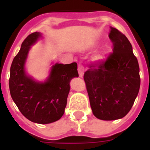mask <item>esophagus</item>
Returning <instances> with one entry per match:
<instances>
[{
	"label": "esophagus",
	"mask_w": 150,
	"mask_h": 150,
	"mask_svg": "<svg viewBox=\"0 0 150 150\" xmlns=\"http://www.w3.org/2000/svg\"><path fill=\"white\" fill-rule=\"evenodd\" d=\"M78 73H79V76L80 77H83V74H84V67L81 64H79V65H78Z\"/></svg>",
	"instance_id": "obj_1"
}]
</instances>
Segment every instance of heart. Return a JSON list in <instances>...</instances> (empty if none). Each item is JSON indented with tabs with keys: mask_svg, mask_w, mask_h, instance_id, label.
Listing matches in <instances>:
<instances>
[{
	"mask_svg": "<svg viewBox=\"0 0 150 150\" xmlns=\"http://www.w3.org/2000/svg\"><path fill=\"white\" fill-rule=\"evenodd\" d=\"M101 59H102V58H101V56H100V55H95V57H94V61H95V62H99V61H100Z\"/></svg>",
	"mask_w": 150,
	"mask_h": 150,
	"instance_id": "b5f03b06",
	"label": "heart"
}]
</instances>
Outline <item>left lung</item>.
Here are the masks:
<instances>
[{
    "label": "left lung",
    "instance_id": "8db88e82",
    "mask_svg": "<svg viewBox=\"0 0 150 150\" xmlns=\"http://www.w3.org/2000/svg\"><path fill=\"white\" fill-rule=\"evenodd\" d=\"M112 53L84 74L94 116L101 120L122 119L132 109L140 86V68L132 46L120 30L110 27Z\"/></svg>",
    "mask_w": 150,
    "mask_h": 150
}]
</instances>
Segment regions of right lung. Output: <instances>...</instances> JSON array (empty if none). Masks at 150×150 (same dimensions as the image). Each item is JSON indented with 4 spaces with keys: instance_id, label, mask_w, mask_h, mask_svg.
Returning <instances> with one entry per match:
<instances>
[{
    "instance_id": "add662e5",
    "label": "right lung",
    "mask_w": 150,
    "mask_h": 150,
    "mask_svg": "<svg viewBox=\"0 0 150 150\" xmlns=\"http://www.w3.org/2000/svg\"><path fill=\"white\" fill-rule=\"evenodd\" d=\"M41 38L43 34L34 32L22 42L10 67L9 87L13 101L25 117L34 123L49 124L63 116L70 82L79 74L76 62L52 64L49 76L43 82L28 74L25 63L29 50Z\"/></svg>"
}]
</instances>
